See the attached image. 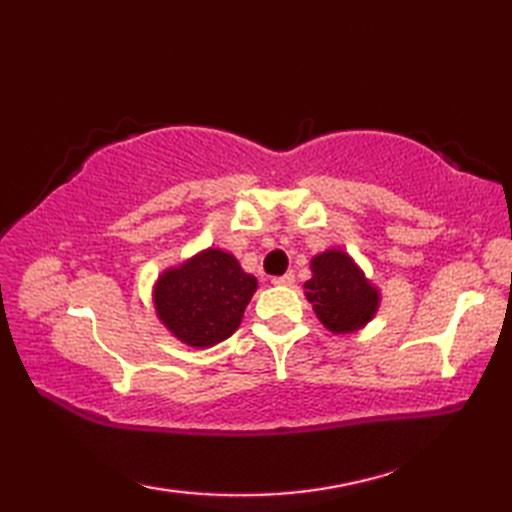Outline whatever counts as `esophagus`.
Wrapping results in <instances>:
<instances>
[{
	"label": "esophagus",
	"mask_w": 512,
	"mask_h": 512,
	"mask_svg": "<svg viewBox=\"0 0 512 512\" xmlns=\"http://www.w3.org/2000/svg\"><path fill=\"white\" fill-rule=\"evenodd\" d=\"M273 284L275 286H292V284H295V275L286 273V275H281V277H273Z\"/></svg>",
	"instance_id": "34e87169"
}]
</instances>
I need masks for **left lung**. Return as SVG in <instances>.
Here are the masks:
<instances>
[{
	"label": "left lung",
	"instance_id": "obj_1",
	"mask_svg": "<svg viewBox=\"0 0 512 512\" xmlns=\"http://www.w3.org/2000/svg\"><path fill=\"white\" fill-rule=\"evenodd\" d=\"M310 270L312 277L303 288L323 328L350 334L376 317L380 292L345 250L330 248L314 255Z\"/></svg>",
	"mask_w": 512,
	"mask_h": 512
}]
</instances>
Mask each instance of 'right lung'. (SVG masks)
Instances as JSON below:
<instances>
[{
	"instance_id": "right-lung-1",
	"label": "right lung",
	"mask_w": 512,
	"mask_h": 512,
	"mask_svg": "<svg viewBox=\"0 0 512 512\" xmlns=\"http://www.w3.org/2000/svg\"><path fill=\"white\" fill-rule=\"evenodd\" d=\"M255 290L257 279L231 253L206 248L158 277L154 308L178 341L211 347L239 328Z\"/></svg>"
}]
</instances>
